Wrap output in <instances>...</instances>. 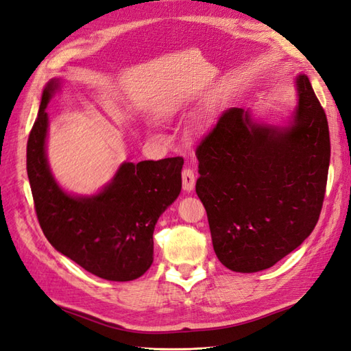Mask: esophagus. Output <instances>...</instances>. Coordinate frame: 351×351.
I'll list each match as a JSON object with an SVG mask.
<instances>
[{"label": "esophagus", "mask_w": 351, "mask_h": 351, "mask_svg": "<svg viewBox=\"0 0 351 351\" xmlns=\"http://www.w3.org/2000/svg\"><path fill=\"white\" fill-rule=\"evenodd\" d=\"M194 184H195V175L193 172V169L184 167L182 169V189L185 191H193Z\"/></svg>", "instance_id": "esophagus-1"}]
</instances>
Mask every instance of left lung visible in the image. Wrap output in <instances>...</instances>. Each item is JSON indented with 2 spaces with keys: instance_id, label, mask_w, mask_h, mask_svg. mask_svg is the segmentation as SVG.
<instances>
[{
  "instance_id": "left-lung-1",
  "label": "left lung",
  "mask_w": 351,
  "mask_h": 351,
  "mask_svg": "<svg viewBox=\"0 0 351 351\" xmlns=\"http://www.w3.org/2000/svg\"><path fill=\"white\" fill-rule=\"evenodd\" d=\"M289 127L252 122L248 110L223 112L195 149V193L206 209L214 251L234 272L274 266L319 221L330 161L324 109L305 75Z\"/></svg>"
}]
</instances>
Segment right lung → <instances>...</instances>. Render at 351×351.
Returning <instances> with one entry per match:
<instances>
[{
	"instance_id": "right-lung-1",
	"label": "right lung",
	"mask_w": 351,
	"mask_h": 351,
	"mask_svg": "<svg viewBox=\"0 0 351 351\" xmlns=\"http://www.w3.org/2000/svg\"><path fill=\"white\" fill-rule=\"evenodd\" d=\"M58 80L45 88L27 145V172L40 227L52 247L85 271L109 281L142 276L154 260V229L181 193L182 157L124 162L91 197L60 189L49 170L46 106Z\"/></svg>"
}]
</instances>
